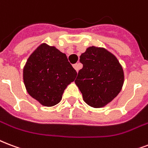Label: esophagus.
Returning <instances> with one entry per match:
<instances>
[{
	"label": "esophagus",
	"mask_w": 148,
	"mask_h": 148,
	"mask_svg": "<svg viewBox=\"0 0 148 148\" xmlns=\"http://www.w3.org/2000/svg\"><path fill=\"white\" fill-rule=\"evenodd\" d=\"M73 66H74V68L75 70H76V71L77 72L80 70V68L82 67V64H80V63H77V64H75L73 65Z\"/></svg>",
	"instance_id": "esophagus-1"
}]
</instances>
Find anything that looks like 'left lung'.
<instances>
[{
	"instance_id": "obj_1",
	"label": "left lung",
	"mask_w": 148,
	"mask_h": 148,
	"mask_svg": "<svg viewBox=\"0 0 148 148\" xmlns=\"http://www.w3.org/2000/svg\"><path fill=\"white\" fill-rule=\"evenodd\" d=\"M83 68L79 71L75 84L84 101L93 108H102L121 91L124 73L113 54L102 47L92 46L80 56Z\"/></svg>"
}]
</instances>
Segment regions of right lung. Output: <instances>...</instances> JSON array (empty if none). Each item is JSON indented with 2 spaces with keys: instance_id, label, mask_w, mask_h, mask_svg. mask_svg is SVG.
I'll return each instance as SVG.
<instances>
[{
  "instance_id": "1",
  "label": "right lung",
  "mask_w": 148,
  "mask_h": 148,
  "mask_svg": "<svg viewBox=\"0 0 148 148\" xmlns=\"http://www.w3.org/2000/svg\"><path fill=\"white\" fill-rule=\"evenodd\" d=\"M76 76L66 54L45 42L32 52L23 68L27 92L47 107L59 103L64 90Z\"/></svg>"
}]
</instances>
